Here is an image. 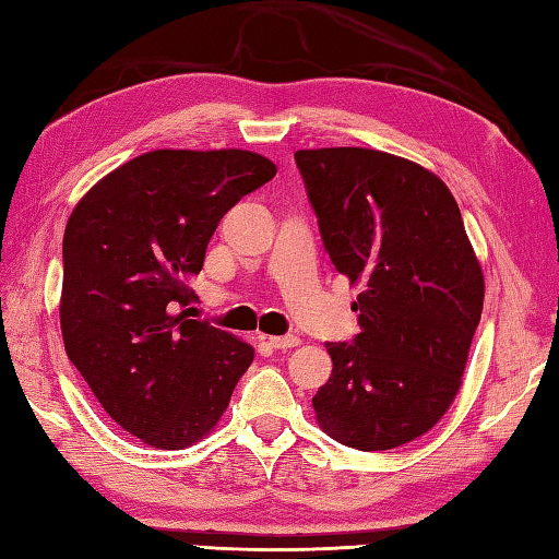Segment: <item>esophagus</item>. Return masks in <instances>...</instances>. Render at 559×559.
Masks as SVG:
<instances>
[{
    "instance_id": "obj_1",
    "label": "esophagus",
    "mask_w": 559,
    "mask_h": 559,
    "mask_svg": "<svg viewBox=\"0 0 559 559\" xmlns=\"http://www.w3.org/2000/svg\"><path fill=\"white\" fill-rule=\"evenodd\" d=\"M271 346L276 348V350H288V348H295V346H300V338L298 336H273L271 338Z\"/></svg>"
}]
</instances>
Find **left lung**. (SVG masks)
Returning a JSON list of instances; mask_svg holds the SVG:
<instances>
[{"label": "left lung", "instance_id": "obj_1", "mask_svg": "<svg viewBox=\"0 0 559 559\" xmlns=\"http://www.w3.org/2000/svg\"><path fill=\"white\" fill-rule=\"evenodd\" d=\"M307 199L338 273L360 283V334L326 343L312 399L336 442L384 451L425 435L461 386L483 312V271L456 199L430 170L370 148L298 151Z\"/></svg>", "mask_w": 559, "mask_h": 559}]
</instances>
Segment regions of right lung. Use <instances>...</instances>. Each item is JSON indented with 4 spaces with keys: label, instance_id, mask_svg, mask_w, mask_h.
<instances>
[{
    "label": "right lung",
    "instance_id": "add662e5",
    "mask_svg": "<svg viewBox=\"0 0 559 559\" xmlns=\"http://www.w3.org/2000/svg\"><path fill=\"white\" fill-rule=\"evenodd\" d=\"M273 175L252 151H151L103 177L69 216L67 355L110 418L151 447L204 437L254 360L252 346L189 319L199 298L187 281L225 213Z\"/></svg>",
    "mask_w": 559,
    "mask_h": 559
}]
</instances>
